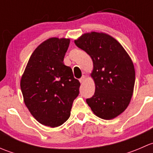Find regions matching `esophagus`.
Masks as SVG:
<instances>
[{"instance_id": "34e87169", "label": "esophagus", "mask_w": 153, "mask_h": 153, "mask_svg": "<svg viewBox=\"0 0 153 153\" xmlns=\"http://www.w3.org/2000/svg\"><path fill=\"white\" fill-rule=\"evenodd\" d=\"M84 80H85V76H84V75H83V76L79 79V81L81 83H83L84 81Z\"/></svg>"}]
</instances>
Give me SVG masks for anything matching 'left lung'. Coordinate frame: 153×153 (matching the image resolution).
I'll return each instance as SVG.
<instances>
[{
  "label": "left lung",
  "instance_id": "1",
  "mask_svg": "<svg viewBox=\"0 0 153 153\" xmlns=\"http://www.w3.org/2000/svg\"><path fill=\"white\" fill-rule=\"evenodd\" d=\"M75 44L93 62L95 91L86 103L99 118H115L126 109L133 93L135 72L130 57L118 41L103 32L84 34Z\"/></svg>",
  "mask_w": 153,
  "mask_h": 153
}]
</instances>
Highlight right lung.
<instances>
[{
  "label": "right lung",
  "instance_id": "right-lung-1",
  "mask_svg": "<svg viewBox=\"0 0 153 153\" xmlns=\"http://www.w3.org/2000/svg\"><path fill=\"white\" fill-rule=\"evenodd\" d=\"M68 38H51L40 44L29 58L21 80L26 106L41 124L56 127L70 116L80 82L64 65Z\"/></svg>",
  "mask_w": 153,
  "mask_h": 153
}]
</instances>
